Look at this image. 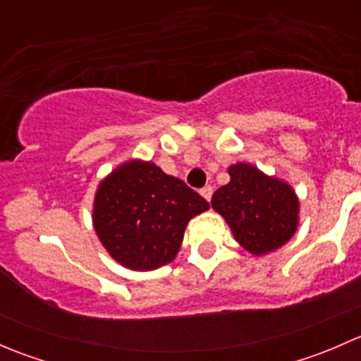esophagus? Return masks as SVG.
<instances>
[{
	"label": "esophagus",
	"mask_w": 361,
	"mask_h": 361,
	"mask_svg": "<svg viewBox=\"0 0 361 361\" xmlns=\"http://www.w3.org/2000/svg\"><path fill=\"white\" fill-rule=\"evenodd\" d=\"M201 195L206 199V201H211V195H213V187H209V185H207V187L201 188Z\"/></svg>",
	"instance_id": "obj_1"
}]
</instances>
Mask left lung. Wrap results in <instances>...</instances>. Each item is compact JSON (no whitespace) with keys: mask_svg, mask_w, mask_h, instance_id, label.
<instances>
[{"mask_svg":"<svg viewBox=\"0 0 361 361\" xmlns=\"http://www.w3.org/2000/svg\"><path fill=\"white\" fill-rule=\"evenodd\" d=\"M228 174L231 181L214 192L211 206L235 241L255 257L286 245L297 232L300 213L292 185L246 162L232 164Z\"/></svg>","mask_w":361,"mask_h":361,"instance_id":"8db88e82","label":"left lung"}]
</instances>
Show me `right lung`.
Masks as SVG:
<instances>
[{
	"instance_id": "add662e5",
	"label": "right lung",
	"mask_w": 361,
	"mask_h": 361,
	"mask_svg": "<svg viewBox=\"0 0 361 361\" xmlns=\"http://www.w3.org/2000/svg\"><path fill=\"white\" fill-rule=\"evenodd\" d=\"M209 204L150 160L130 159L101 180L92 224L110 257L130 271H154L176 258L188 221Z\"/></svg>"
}]
</instances>
